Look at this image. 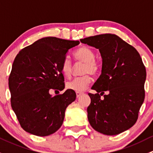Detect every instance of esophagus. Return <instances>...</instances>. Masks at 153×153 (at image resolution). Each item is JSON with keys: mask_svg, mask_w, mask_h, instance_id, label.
Here are the masks:
<instances>
[{"mask_svg": "<svg viewBox=\"0 0 153 153\" xmlns=\"http://www.w3.org/2000/svg\"><path fill=\"white\" fill-rule=\"evenodd\" d=\"M82 92H76V96L77 98H79L81 95H82Z\"/></svg>", "mask_w": 153, "mask_h": 153, "instance_id": "1", "label": "esophagus"}]
</instances>
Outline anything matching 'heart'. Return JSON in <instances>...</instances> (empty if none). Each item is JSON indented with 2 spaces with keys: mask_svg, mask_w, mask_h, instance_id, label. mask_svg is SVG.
Masks as SVG:
<instances>
[{
  "mask_svg": "<svg viewBox=\"0 0 153 153\" xmlns=\"http://www.w3.org/2000/svg\"><path fill=\"white\" fill-rule=\"evenodd\" d=\"M74 56L78 61L84 63L82 72L86 75L68 81L66 84V87L75 92H81L86 90L92 82V78L89 74L95 75L99 70V64L95 60V52L89 47H80L74 52ZM61 68L64 76H70L72 71V63L69 57L64 58Z\"/></svg>",
  "mask_w": 153,
  "mask_h": 153,
  "instance_id": "b5f03b06",
  "label": "heart"
}]
</instances>
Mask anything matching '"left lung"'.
Here are the masks:
<instances>
[{"mask_svg": "<svg viewBox=\"0 0 153 153\" xmlns=\"http://www.w3.org/2000/svg\"><path fill=\"white\" fill-rule=\"evenodd\" d=\"M80 41L99 49L102 58L101 74L92 86L97 93H89L88 121L104 135L121 133L135 124L144 101L146 72L142 59L135 48L114 34ZM106 91L108 95H104Z\"/></svg>", "mask_w": 153, "mask_h": 153, "instance_id": "left-lung-1", "label": "left lung"}]
</instances>
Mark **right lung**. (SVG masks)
Returning a JSON list of instances; mask_svg holds the SVG:
<instances>
[{"label": "right lung", "instance_id": "add662e5", "mask_svg": "<svg viewBox=\"0 0 153 153\" xmlns=\"http://www.w3.org/2000/svg\"><path fill=\"white\" fill-rule=\"evenodd\" d=\"M79 44L78 41L46 37L16 55L9 78L11 106L26 132L47 136L61 126L66 109L76 94L67 89L52 96L49 90L64 89L61 63L69 49Z\"/></svg>", "mask_w": 153, "mask_h": 153}]
</instances>
